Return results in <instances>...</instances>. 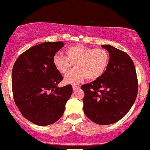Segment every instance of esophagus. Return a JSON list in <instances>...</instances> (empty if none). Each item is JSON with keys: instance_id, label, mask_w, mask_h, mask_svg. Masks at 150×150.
<instances>
[{"instance_id": "34e87169", "label": "esophagus", "mask_w": 150, "mask_h": 150, "mask_svg": "<svg viewBox=\"0 0 150 150\" xmlns=\"http://www.w3.org/2000/svg\"><path fill=\"white\" fill-rule=\"evenodd\" d=\"M80 88V86H75L74 85L73 87V92H76L77 89H79Z\"/></svg>"}]
</instances>
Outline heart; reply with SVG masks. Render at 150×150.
<instances>
[{
    "mask_svg": "<svg viewBox=\"0 0 150 150\" xmlns=\"http://www.w3.org/2000/svg\"><path fill=\"white\" fill-rule=\"evenodd\" d=\"M66 56L56 53L53 58L55 67L59 73L65 74L72 67L75 68L65 75V83L75 85L84 79L95 80L107 69L109 55L104 49L88 47L81 44L71 46L65 50Z\"/></svg>",
    "mask_w": 150,
    "mask_h": 150,
    "instance_id": "heart-1",
    "label": "heart"
}]
</instances>
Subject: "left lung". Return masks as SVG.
Here are the masks:
<instances>
[{"instance_id": "obj_1", "label": "left lung", "mask_w": 150, "mask_h": 150, "mask_svg": "<svg viewBox=\"0 0 150 150\" xmlns=\"http://www.w3.org/2000/svg\"><path fill=\"white\" fill-rule=\"evenodd\" d=\"M109 53L107 69L99 78L81 86L85 92L86 116L99 125H109L123 118L135 102L138 84L131 58L110 45L101 46Z\"/></svg>"}]
</instances>
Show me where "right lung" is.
Segmentation results:
<instances>
[{"instance_id":"1","label":"right lung","mask_w":150,"mask_h":150,"mask_svg":"<svg viewBox=\"0 0 150 150\" xmlns=\"http://www.w3.org/2000/svg\"><path fill=\"white\" fill-rule=\"evenodd\" d=\"M63 42H44L22 53L13 65L12 89L15 104L26 119L45 126L63 116L70 99V85L58 87L63 80L53 62Z\"/></svg>"}]
</instances>
